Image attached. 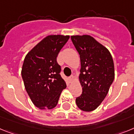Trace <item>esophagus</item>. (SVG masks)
I'll return each instance as SVG.
<instances>
[{
  "mask_svg": "<svg viewBox=\"0 0 134 134\" xmlns=\"http://www.w3.org/2000/svg\"><path fill=\"white\" fill-rule=\"evenodd\" d=\"M69 81H73V80H74V75H71V76L69 77Z\"/></svg>",
  "mask_w": 134,
  "mask_h": 134,
  "instance_id": "obj_1",
  "label": "esophagus"
}]
</instances>
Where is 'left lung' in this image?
Masks as SVG:
<instances>
[{"label":"left lung","mask_w":134,"mask_h":134,"mask_svg":"<svg viewBox=\"0 0 134 134\" xmlns=\"http://www.w3.org/2000/svg\"><path fill=\"white\" fill-rule=\"evenodd\" d=\"M71 39L81 61L82 94L76 98V104L83 111H92L105 98L115 78L113 60L107 48L90 36H72Z\"/></svg>","instance_id":"8db88e82"}]
</instances>
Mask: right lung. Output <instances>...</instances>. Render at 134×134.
Masks as SVG:
<instances>
[{"mask_svg": "<svg viewBox=\"0 0 134 134\" xmlns=\"http://www.w3.org/2000/svg\"><path fill=\"white\" fill-rule=\"evenodd\" d=\"M69 36H48L27 53L21 70L27 92L36 107L52 109L57 106L66 83L60 75L57 57Z\"/></svg>", "mask_w": 134, "mask_h": 134, "instance_id": "obj_1", "label": "right lung"}]
</instances>
